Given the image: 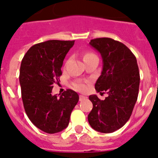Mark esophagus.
<instances>
[{"label":"esophagus","instance_id":"1","mask_svg":"<svg viewBox=\"0 0 158 158\" xmlns=\"http://www.w3.org/2000/svg\"><path fill=\"white\" fill-rule=\"evenodd\" d=\"M85 98H86V97L83 96V95H79V101H83V100H85Z\"/></svg>","mask_w":158,"mask_h":158}]
</instances>
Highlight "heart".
Returning a JSON list of instances; mask_svg holds the SVG:
<instances>
[{"label":"heart","instance_id":"b5f03b06","mask_svg":"<svg viewBox=\"0 0 158 158\" xmlns=\"http://www.w3.org/2000/svg\"><path fill=\"white\" fill-rule=\"evenodd\" d=\"M92 55H94V54L90 53V52H88V53L85 54V56H84V58H85V57L89 56H92ZM74 87H75V89H77V90H79V91H81V92H84V91H85L87 89L86 84H85V82H76V83H75Z\"/></svg>","mask_w":158,"mask_h":158}]
</instances>
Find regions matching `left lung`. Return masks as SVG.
<instances>
[{
  "label": "left lung",
  "mask_w": 158,
  "mask_h": 158,
  "mask_svg": "<svg viewBox=\"0 0 158 158\" xmlns=\"http://www.w3.org/2000/svg\"><path fill=\"white\" fill-rule=\"evenodd\" d=\"M100 52L103 67L95 88L109 96L101 100L89 95L93 108L88 115L89 125L102 133H111L125 125L138 99L140 74L136 57L125 44L111 38L91 40Z\"/></svg>",
  "instance_id": "obj_1"
}]
</instances>
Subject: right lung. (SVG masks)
Masks as SVG:
<instances>
[{
  "label": "right lung",
  "instance_id": "add662e5",
  "mask_svg": "<svg viewBox=\"0 0 158 158\" xmlns=\"http://www.w3.org/2000/svg\"><path fill=\"white\" fill-rule=\"evenodd\" d=\"M75 40H48L28 49L20 69L21 96L27 115L32 123L49 134L68 126L79 95L67 89L62 95H52V85L59 82L65 56Z\"/></svg>",
  "mask_w": 158,
  "mask_h": 158
}]
</instances>
